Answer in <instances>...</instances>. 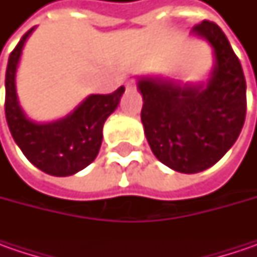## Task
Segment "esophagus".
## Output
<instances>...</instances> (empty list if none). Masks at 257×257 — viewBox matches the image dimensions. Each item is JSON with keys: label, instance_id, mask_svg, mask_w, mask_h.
<instances>
[{"label": "esophagus", "instance_id": "1", "mask_svg": "<svg viewBox=\"0 0 257 257\" xmlns=\"http://www.w3.org/2000/svg\"><path fill=\"white\" fill-rule=\"evenodd\" d=\"M125 87H127V90H136V81H134V80H130Z\"/></svg>", "mask_w": 257, "mask_h": 257}]
</instances>
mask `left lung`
Segmentation results:
<instances>
[{"label":"left lung","mask_w":257,"mask_h":257,"mask_svg":"<svg viewBox=\"0 0 257 257\" xmlns=\"http://www.w3.org/2000/svg\"><path fill=\"white\" fill-rule=\"evenodd\" d=\"M192 34L213 48L206 83L182 84L160 75L137 81L152 152L167 167L187 174L217 163L237 140L246 117V80L227 37L212 21L194 25Z\"/></svg>","instance_id":"left-lung-1"}]
</instances>
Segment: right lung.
Returning a JSON list of instances; mask_svg holds the SVG:
<instances>
[{"instance_id":"add662e5","label":"right lung","mask_w":257,"mask_h":257,"mask_svg":"<svg viewBox=\"0 0 257 257\" xmlns=\"http://www.w3.org/2000/svg\"><path fill=\"white\" fill-rule=\"evenodd\" d=\"M27 31L10 54L5 73V117L15 143L24 156L47 174L71 176L85 169L100 152L103 125L124 93L121 85L111 94H91L65 117L51 123H37L24 113L15 85L17 68L25 41L34 31Z\"/></svg>"}]
</instances>
